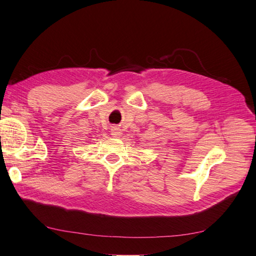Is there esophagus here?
Segmentation results:
<instances>
[{
	"instance_id": "34e87169",
	"label": "esophagus",
	"mask_w": 256,
	"mask_h": 256,
	"mask_svg": "<svg viewBox=\"0 0 256 256\" xmlns=\"http://www.w3.org/2000/svg\"><path fill=\"white\" fill-rule=\"evenodd\" d=\"M111 135L113 138H120L122 135V131L121 128H118V126H113L111 128Z\"/></svg>"
}]
</instances>
